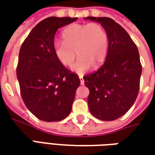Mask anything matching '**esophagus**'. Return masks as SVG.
<instances>
[{
    "mask_svg": "<svg viewBox=\"0 0 155 155\" xmlns=\"http://www.w3.org/2000/svg\"><path fill=\"white\" fill-rule=\"evenodd\" d=\"M79 79H80L81 84H84V78H83V76H79Z\"/></svg>",
    "mask_w": 155,
    "mask_h": 155,
    "instance_id": "1",
    "label": "esophagus"
}]
</instances>
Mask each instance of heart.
Wrapping results in <instances>:
<instances>
[{"label":"heart","instance_id":"obj_1","mask_svg":"<svg viewBox=\"0 0 155 155\" xmlns=\"http://www.w3.org/2000/svg\"><path fill=\"white\" fill-rule=\"evenodd\" d=\"M63 43L53 45V53L58 61L64 66H71V71L83 74L93 66L98 67L104 61L109 48V37L103 26L97 23L72 24L62 32Z\"/></svg>","mask_w":155,"mask_h":155}]
</instances>
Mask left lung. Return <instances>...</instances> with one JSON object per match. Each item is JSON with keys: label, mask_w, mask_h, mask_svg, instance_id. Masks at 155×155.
Instances as JSON below:
<instances>
[{"label": "left lung", "mask_w": 155, "mask_h": 155, "mask_svg": "<svg viewBox=\"0 0 155 155\" xmlns=\"http://www.w3.org/2000/svg\"><path fill=\"white\" fill-rule=\"evenodd\" d=\"M106 30L109 48L105 62L92 74L84 77L89 89V110L102 121L120 118L132 107L140 88L142 67L137 46L126 30L108 17H86Z\"/></svg>", "instance_id": "8db88e82"}]
</instances>
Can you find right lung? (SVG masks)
<instances>
[{"mask_svg": "<svg viewBox=\"0 0 155 155\" xmlns=\"http://www.w3.org/2000/svg\"><path fill=\"white\" fill-rule=\"evenodd\" d=\"M77 20L46 18L33 27L21 45L16 70L21 97L39 120L58 122L71 111L80 79L58 61L53 45L57 30Z\"/></svg>", "mask_w": 155, "mask_h": 155, "instance_id": "add662e5", "label": "right lung"}]
</instances>
